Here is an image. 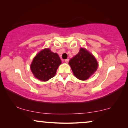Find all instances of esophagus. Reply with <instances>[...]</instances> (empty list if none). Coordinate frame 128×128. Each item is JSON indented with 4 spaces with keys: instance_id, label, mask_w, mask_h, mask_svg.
Masks as SVG:
<instances>
[{
    "instance_id": "esophagus-1",
    "label": "esophagus",
    "mask_w": 128,
    "mask_h": 128,
    "mask_svg": "<svg viewBox=\"0 0 128 128\" xmlns=\"http://www.w3.org/2000/svg\"><path fill=\"white\" fill-rule=\"evenodd\" d=\"M69 59H65V60H64V62H65L66 63H68V62H69Z\"/></svg>"
}]
</instances>
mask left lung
I'll list each match as a JSON object with an SVG mask.
<instances>
[{
    "label": "left lung",
    "instance_id": "8db88e82",
    "mask_svg": "<svg viewBox=\"0 0 128 128\" xmlns=\"http://www.w3.org/2000/svg\"><path fill=\"white\" fill-rule=\"evenodd\" d=\"M69 64L75 77L81 80L90 78L97 70L98 65L96 58L88 50L82 48L69 60Z\"/></svg>",
    "mask_w": 128,
    "mask_h": 128
}]
</instances>
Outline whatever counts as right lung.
Segmentation results:
<instances>
[{
  "instance_id": "1",
  "label": "right lung",
  "mask_w": 128,
  "mask_h": 128,
  "mask_svg": "<svg viewBox=\"0 0 128 128\" xmlns=\"http://www.w3.org/2000/svg\"><path fill=\"white\" fill-rule=\"evenodd\" d=\"M61 60L56 53H54L50 48L40 51L33 59L30 68L35 78L46 82L55 76Z\"/></svg>"
}]
</instances>
